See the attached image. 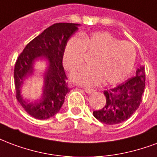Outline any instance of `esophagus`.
Segmentation results:
<instances>
[{
	"label": "esophagus",
	"mask_w": 157,
	"mask_h": 157,
	"mask_svg": "<svg viewBox=\"0 0 157 157\" xmlns=\"http://www.w3.org/2000/svg\"><path fill=\"white\" fill-rule=\"evenodd\" d=\"M84 90H85V91H86V92L88 94L91 93V92H93L94 91L93 89H90V88H84Z\"/></svg>",
	"instance_id": "esophagus-1"
}]
</instances>
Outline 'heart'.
<instances>
[{
    "label": "heart",
    "mask_w": 157,
    "mask_h": 157,
    "mask_svg": "<svg viewBox=\"0 0 157 157\" xmlns=\"http://www.w3.org/2000/svg\"><path fill=\"white\" fill-rule=\"evenodd\" d=\"M85 53L93 55L91 67H82L71 74L74 82L95 86L104 80L105 84L122 82L132 72L136 59V47L130 41L119 40L108 31H96L72 37L66 46L63 64L70 71L83 65Z\"/></svg>",
    "instance_id": "1"
}]
</instances>
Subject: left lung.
<instances>
[{
	"label": "left lung",
	"mask_w": 157,
	"mask_h": 157,
	"mask_svg": "<svg viewBox=\"0 0 157 157\" xmlns=\"http://www.w3.org/2000/svg\"><path fill=\"white\" fill-rule=\"evenodd\" d=\"M146 84L143 67L136 70L134 77L126 80L114 88L104 90L105 104L101 110L93 111V116L107 125L119 124L128 120L137 110Z\"/></svg>",
	"instance_id": "obj_1"
}]
</instances>
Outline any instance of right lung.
I'll list each match as a JSON object with an SVG mask.
<instances>
[{"label":"right lung","mask_w":157,"mask_h":157,"mask_svg":"<svg viewBox=\"0 0 157 157\" xmlns=\"http://www.w3.org/2000/svg\"><path fill=\"white\" fill-rule=\"evenodd\" d=\"M78 24L56 23L30 41L20 54L15 64L14 80L17 101L30 116L39 120L54 117L62 106L69 91L62 58L69 38L78 30ZM46 57L49 67L45 73L42 98L28 103L20 96V86L26 76L33 73V64L38 58Z\"/></svg>","instance_id":"obj_1"}]
</instances>
